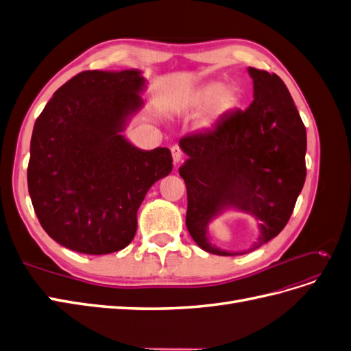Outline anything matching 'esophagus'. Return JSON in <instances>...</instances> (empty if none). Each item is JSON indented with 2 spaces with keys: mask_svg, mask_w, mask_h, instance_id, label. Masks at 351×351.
I'll return each instance as SVG.
<instances>
[{
  "mask_svg": "<svg viewBox=\"0 0 351 351\" xmlns=\"http://www.w3.org/2000/svg\"><path fill=\"white\" fill-rule=\"evenodd\" d=\"M171 154H173V161H174L176 165L182 162V159H183V151L180 149L178 146H173V147H171Z\"/></svg>",
  "mask_w": 351,
  "mask_h": 351,
  "instance_id": "obj_1",
  "label": "esophagus"
}]
</instances>
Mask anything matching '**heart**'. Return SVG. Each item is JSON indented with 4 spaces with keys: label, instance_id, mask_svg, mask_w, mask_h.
<instances>
[{
    "label": "heart",
    "instance_id": "1",
    "mask_svg": "<svg viewBox=\"0 0 351 351\" xmlns=\"http://www.w3.org/2000/svg\"><path fill=\"white\" fill-rule=\"evenodd\" d=\"M189 105L197 111L205 110L210 105L204 121H202V125L208 127L221 115H226L237 107L239 93L230 86L224 88L221 82H209L192 93V97L189 98Z\"/></svg>",
    "mask_w": 351,
    "mask_h": 351
}]
</instances>
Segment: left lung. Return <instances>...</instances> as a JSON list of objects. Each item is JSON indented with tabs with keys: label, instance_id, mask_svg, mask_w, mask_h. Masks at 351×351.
<instances>
[{
	"label": "left lung",
	"instance_id": "obj_1",
	"mask_svg": "<svg viewBox=\"0 0 351 351\" xmlns=\"http://www.w3.org/2000/svg\"><path fill=\"white\" fill-rule=\"evenodd\" d=\"M247 71L253 80L249 107L178 142L187 155L178 168L187 187V230L200 249L218 256L250 253L277 237L306 178V129L289 89L277 74ZM226 211L257 219L260 236L249 250L231 252L210 243L208 226Z\"/></svg>",
	"mask_w": 351,
	"mask_h": 351
}]
</instances>
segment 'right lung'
Returning a JSON list of instances; mask_svg holds the SVG:
<instances>
[{
	"mask_svg": "<svg viewBox=\"0 0 351 351\" xmlns=\"http://www.w3.org/2000/svg\"><path fill=\"white\" fill-rule=\"evenodd\" d=\"M146 83L137 69L82 71L38 117L27 187L42 228L61 246L86 254L129 246L147 190L171 173L168 147L145 151L123 134L143 108Z\"/></svg>",
	"mask_w": 351,
	"mask_h": 351,
	"instance_id": "add662e5",
	"label": "right lung"
}]
</instances>
